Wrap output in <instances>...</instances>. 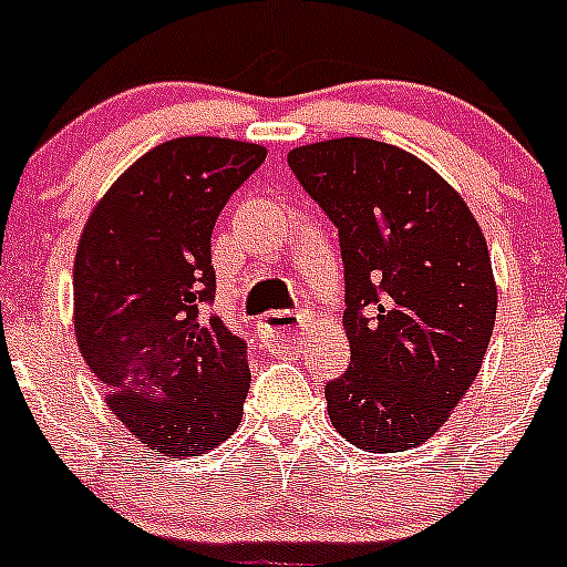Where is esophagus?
Returning a JSON list of instances; mask_svg holds the SVG:
<instances>
[{
	"mask_svg": "<svg viewBox=\"0 0 567 567\" xmlns=\"http://www.w3.org/2000/svg\"><path fill=\"white\" fill-rule=\"evenodd\" d=\"M307 320L303 312H292V309H275V312L264 315L260 320V332L267 338L269 346H289L295 338V329Z\"/></svg>",
	"mask_w": 567,
	"mask_h": 567,
	"instance_id": "obj_1",
	"label": "esophagus"
}]
</instances>
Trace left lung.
Instances as JSON below:
<instances>
[{"instance_id": "1", "label": "left lung", "mask_w": 567, "mask_h": 567, "mask_svg": "<svg viewBox=\"0 0 567 567\" xmlns=\"http://www.w3.org/2000/svg\"><path fill=\"white\" fill-rule=\"evenodd\" d=\"M338 227L352 360L327 383L338 434L392 454L425 443L477 378L497 318L483 229L417 155L332 138L287 155Z\"/></svg>"}]
</instances>
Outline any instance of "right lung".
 <instances>
[{"instance_id":"obj_1","label":"right lung","mask_w":567,"mask_h":567,"mask_svg":"<svg viewBox=\"0 0 567 567\" xmlns=\"http://www.w3.org/2000/svg\"><path fill=\"white\" fill-rule=\"evenodd\" d=\"M260 144L187 135L144 153L84 224L73 327L113 414L162 457H198L238 429L247 343L207 307L209 238Z\"/></svg>"}]
</instances>
